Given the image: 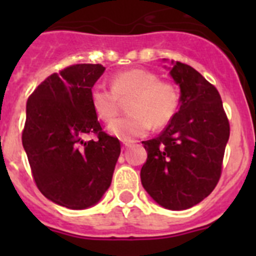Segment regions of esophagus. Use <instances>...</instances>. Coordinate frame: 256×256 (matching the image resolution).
<instances>
[{
  "label": "esophagus",
  "mask_w": 256,
  "mask_h": 256,
  "mask_svg": "<svg viewBox=\"0 0 256 256\" xmlns=\"http://www.w3.org/2000/svg\"><path fill=\"white\" fill-rule=\"evenodd\" d=\"M133 144V141H122V146H123V148H130V146H132Z\"/></svg>",
  "instance_id": "esophagus-1"
}]
</instances>
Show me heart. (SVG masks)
<instances>
[{
  "instance_id": "heart-1",
  "label": "heart",
  "mask_w": 256,
  "mask_h": 256,
  "mask_svg": "<svg viewBox=\"0 0 256 256\" xmlns=\"http://www.w3.org/2000/svg\"><path fill=\"white\" fill-rule=\"evenodd\" d=\"M128 100L126 116L119 118L108 126V132L128 141L141 137L154 128L166 126L178 112L180 97L172 83L159 80L150 70L134 68L115 74L112 88L97 83L91 88L90 100L94 114L104 122L115 118L120 100Z\"/></svg>"
}]
</instances>
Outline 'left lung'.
I'll return each instance as SVG.
<instances>
[{
	"instance_id": "left-lung-1",
	"label": "left lung",
	"mask_w": 256,
	"mask_h": 256,
	"mask_svg": "<svg viewBox=\"0 0 256 256\" xmlns=\"http://www.w3.org/2000/svg\"><path fill=\"white\" fill-rule=\"evenodd\" d=\"M169 74L180 88V110L159 137L142 142L148 160L141 182L162 208L184 210L216 188L230 122L218 90L198 70L177 61Z\"/></svg>"
}]
</instances>
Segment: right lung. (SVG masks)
Returning <instances> with one entry per match:
<instances>
[{
    "instance_id": "obj_1",
    "label": "right lung",
    "mask_w": 256,
    "mask_h": 256,
    "mask_svg": "<svg viewBox=\"0 0 256 256\" xmlns=\"http://www.w3.org/2000/svg\"><path fill=\"white\" fill-rule=\"evenodd\" d=\"M101 64L70 65L47 76L26 101L22 141L38 190L69 209L97 204L112 184L120 142L97 120L90 92ZM88 135L96 140L86 142Z\"/></svg>"
}]
</instances>
